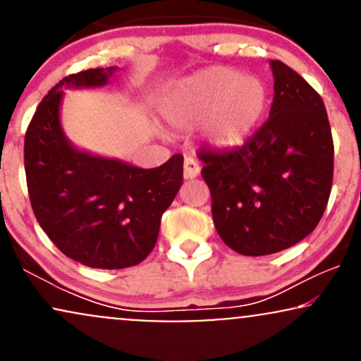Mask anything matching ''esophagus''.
I'll list each match as a JSON object with an SVG mask.
<instances>
[{"instance_id": "34e87169", "label": "esophagus", "mask_w": 361, "mask_h": 361, "mask_svg": "<svg viewBox=\"0 0 361 361\" xmlns=\"http://www.w3.org/2000/svg\"><path fill=\"white\" fill-rule=\"evenodd\" d=\"M183 175L186 180H193L200 175V164L193 159V157H185V163H183Z\"/></svg>"}]
</instances>
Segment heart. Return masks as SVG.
<instances>
[{
  "label": "heart",
  "mask_w": 361,
  "mask_h": 361,
  "mask_svg": "<svg viewBox=\"0 0 361 361\" xmlns=\"http://www.w3.org/2000/svg\"><path fill=\"white\" fill-rule=\"evenodd\" d=\"M268 105L264 82L229 68H212L181 81L166 94L163 114L180 128L204 127L209 146L234 151L250 140Z\"/></svg>",
  "instance_id": "b5f03b06"
}]
</instances>
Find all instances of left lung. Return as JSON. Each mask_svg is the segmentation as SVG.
Segmentation results:
<instances>
[{"label": "left lung", "instance_id": "8db88e82", "mask_svg": "<svg viewBox=\"0 0 361 361\" xmlns=\"http://www.w3.org/2000/svg\"><path fill=\"white\" fill-rule=\"evenodd\" d=\"M270 118L234 151L200 149L219 235L244 256L293 246L316 229L333 185L334 146L322 98L271 61Z\"/></svg>", "mask_w": 361, "mask_h": 361}]
</instances>
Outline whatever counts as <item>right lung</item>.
<instances>
[{
	"mask_svg": "<svg viewBox=\"0 0 361 361\" xmlns=\"http://www.w3.org/2000/svg\"><path fill=\"white\" fill-rule=\"evenodd\" d=\"M115 68L62 78L37 106L25 134V173L44 233L68 258L120 270L152 251L161 217L183 183V156L142 169L74 147L61 126L64 88H98Z\"/></svg>",
	"mask_w": 361,
	"mask_h": 361,
	"instance_id": "obj_1",
	"label": "right lung"
}]
</instances>
